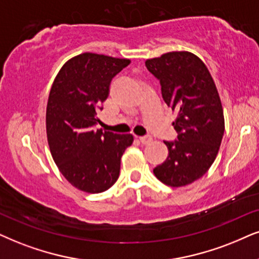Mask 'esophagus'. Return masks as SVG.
Returning <instances> with one entry per match:
<instances>
[{"label":"esophagus","instance_id":"obj_1","mask_svg":"<svg viewBox=\"0 0 259 259\" xmlns=\"http://www.w3.org/2000/svg\"><path fill=\"white\" fill-rule=\"evenodd\" d=\"M140 142L142 143V145H149L150 142H152L153 139L150 136H143V137H139Z\"/></svg>","mask_w":259,"mask_h":259}]
</instances>
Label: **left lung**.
I'll use <instances>...</instances> for the list:
<instances>
[{
	"label": "left lung",
	"instance_id": "left-lung-1",
	"mask_svg": "<svg viewBox=\"0 0 259 259\" xmlns=\"http://www.w3.org/2000/svg\"><path fill=\"white\" fill-rule=\"evenodd\" d=\"M146 65L177 113L172 125L178 133V141L165 142L167 159L153 172L172 188L189 185L208 172L220 149L225 117L218 88L207 65L192 52H166Z\"/></svg>",
	"mask_w": 259,
	"mask_h": 259
}]
</instances>
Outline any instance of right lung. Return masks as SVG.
I'll return each mask as SVG.
<instances>
[{
	"mask_svg": "<svg viewBox=\"0 0 259 259\" xmlns=\"http://www.w3.org/2000/svg\"><path fill=\"white\" fill-rule=\"evenodd\" d=\"M127 58L84 52L68 60L52 83L47 106V136L52 159L74 188L106 191L119 176L120 158L132 146L130 134L93 129L97 109L107 99L114 75Z\"/></svg>",
	"mask_w": 259,
	"mask_h": 259,
	"instance_id": "add662e5",
	"label": "right lung"
}]
</instances>
